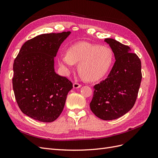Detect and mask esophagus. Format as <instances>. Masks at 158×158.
I'll return each instance as SVG.
<instances>
[{
  "label": "esophagus",
  "instance_id": "1",
  "mask_svg": "<svg viewBox=\"0 0 158 158\" xmlns=\"http://www.w3.org/2000/svg\"><path fill=\"white\" fill-rule=\"evenodd\" d=\"M81 86H82V84H80L76 83V82L73 84V88H80Z\"/></svg>",
  "mask_w": 158,
  "mask_h": 158
}]
</instances>
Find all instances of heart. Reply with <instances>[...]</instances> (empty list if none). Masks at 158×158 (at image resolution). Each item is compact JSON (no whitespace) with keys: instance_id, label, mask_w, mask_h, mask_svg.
Listing matches in <instances>:
<instances>
[{"instance_id":"heart-1","label":"heart","mask_w":158,"mask_h":158,"mask_svg":"<svg viewBox=\"0 0 158 158\" xmlns=\"http://www.w3.org/2000/svg\"><path fill=\"white\" fill-rule=\"evenodd\" d=\"M113 62V51L107 46L87 42L70 46L67 52L60 54L59 63L66 73H69L78 63L81 76L88 81H95L106 75Z\"/></svg>"}]
</instances>
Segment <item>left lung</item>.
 Returning a JSON list of instances; mask_svg holds the SVG:
<instances>
[{
  "label": "left lung",
  "mask_w": 158,
  "mask_h": 158,
  "mask_svg": "<svg viewBox=\"0 0 158 158\" xmlns=\"http://www.w3.org/2000/svg\"><path fill=\"white\" fill-rule=\"evenodd\" d=\"M105 41L116 61L107 78L94 85L89 106L95 116L107 121L122 117L133 107L142 76L140 59L130 47L111 38Z\"/></svg>",
  "instance_id": "left-lung-1"
}]
</instances>
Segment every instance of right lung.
<instances>
[{
  "label": "right lung",
  "instance_id": "add662e5",
  "mask_svg": "<svg viewBox=\"0 0 158 158\" xmlns=\"http://www.w3.org/2000/svg\"><path fill=\"white\" fill-rule=\"evenodd\" d=\"M70 31L37 35L22 45L14 61V95L23 113L51 123L59 117L73 83L56 74L54 57Z\"/></svg>",
  "mask_w": 158,
  "mask_h": 158
}]
</instances>
